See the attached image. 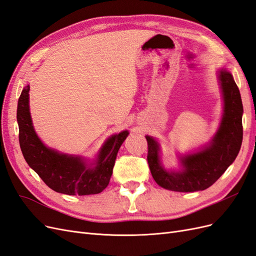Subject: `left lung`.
I'll return each instance as SVG.
<instances>
[{
    "instance_id": "obj_1",
    "label": "left lung",
    "mask_w": 256,
    "mask_h": 256,
    "mask_svg": "<svg viewBox=\"0 0 256 256\" xmlns=\"http://www.w3.org/2000/svg\"><path fill=\"white\" fill-rule=\"evenodd\" d=\"M224 99V114L218 132L210 145L182 158L180 172H168L159 161V145L146 136L147 161L152 178L160 187L178 192L205 190L233 164L242 143V102L233 76L226 69L219 74Z\"/></svg>"
}]
</instances>
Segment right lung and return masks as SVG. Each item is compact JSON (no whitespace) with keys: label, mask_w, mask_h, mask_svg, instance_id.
I'll return each mask as SVG.
<instances>
[{"label":"right lung","mask_w":256,"mask_h":256,"mask_svg":"<svg viewBox=\"0 0 256 256\" xmlns=\"http://www.w3.org/2000/svg\"><path fill=\"white\" fill-rule=\"evenodd\" d=\"M30 86L23 88L18 100L19 143L28 164L52 190L68 196L97 194L109 184L116 154L128 131L112 136L102 146L95 168H88L79 157L47 148L35 134L28 110Z\"/></svg>","instance_id":"right-lung-1"}]
</instances>
